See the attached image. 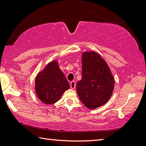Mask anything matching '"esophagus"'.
Instances as JSON below:
<instances>
[{
  "label": "esophagus",
  "instance_id": "34e87169",
  "mask_svg": "<svg viewBox=\"0 0 146 146\" xmlns=\"http://www.w3.org/2000/svg\"><path fill=\"white\" fill-rule=\"evenodd\" d=\"M70 87L71 89H75L76 87V82L75 81H71L70 82Z\"/></svg>",
  "mask_w": 146,
  "mask_h": 146
}]
</instances>
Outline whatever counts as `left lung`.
Returning a JSON list of instances; mask_svg holds the SVG:
<instances>
[{"mask_svg": "<svg viewBox=\"0 0 146 146\" xmlns=\"http://www.w3.org/2000/svg\"><path fill=\"white\" fill-rule=\"evenodd\" d=\"M82 62V78L76 84V92L86 107L95 109L110 99L115 80L105 60L97 53H84Z\"/></svg>", "mask_w": 146, "mask_h": 146, "instance_id": "obj_1", "label": "left lung"}]
</instances>
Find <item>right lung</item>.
Masks as SVG:
<instances>
[{"label": "right lung", "instance_id": "add662e5", "mask_svg": "<svg viewBox=\"0 0 146 146\" xmlns=\"http://www.w3.org/2000/svg\"><path fill=\"white\" fill-rule=\"evenodd\" d=\"M69 88L70 84L55 61L49 63L35 79L36 95L42 102L47 104L57 102Z\"/></svg>", "mask_w": 146, "mask_h": 146}]
</instances>
